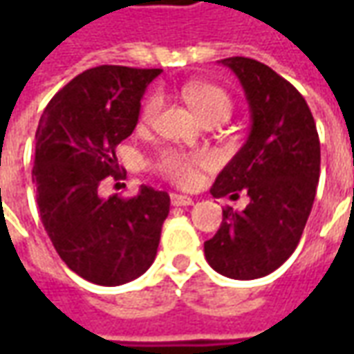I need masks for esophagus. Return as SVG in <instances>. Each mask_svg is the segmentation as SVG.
<instances>
[{
  "label": "esophagus",
  "instance_id": "esophagus-1",
  "mask_svg": "<svg viewBox=\"0 0 354 354\" xmlns=\"http://www.w3.org/2000/svg\"><path fill=\"white\" fill-rule=\"evenodd\" d=\"M170 205H172V207H189V205H193V199L192 197H187V195L172 193V195H170Z\"/></svg>",
  "mask_w": 354,
  "mask_h": 354
}]
</instances>
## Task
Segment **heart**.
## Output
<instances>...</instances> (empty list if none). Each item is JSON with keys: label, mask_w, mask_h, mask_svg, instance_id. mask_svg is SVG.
I'll list each match as a JSON object with an SVG mask.
<instances>
[{"label": "heart", "mask_w": 354, "mask_h": 354, "mask_svg": "<svg viewBox=\"0 0 354 354\" xmlns=\"http://www.w3.org/2000/svg\"><path fill=\"white\" fill-rule=\"evenodd\" d=\"M184 100L193 108V111L199 115L205 123L208 119H222L225 121L233 109L230 94L223 88L210 85V83H185L182 87ZM162 106L161 93H151L142 106L140 121L144 124H151L159 115ZM208 155H192L178 151L172 147L162 149L155 159V169L161 172L162 176L169 178L170 182L178 185H189L197 178V169L203 165H208Z\"/></svg>", "instance_id": "b5f03b06"}]
</instances>
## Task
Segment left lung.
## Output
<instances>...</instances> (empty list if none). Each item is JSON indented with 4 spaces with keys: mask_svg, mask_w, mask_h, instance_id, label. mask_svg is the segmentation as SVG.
<instances>
[{
    "mask_svg": "<svg viewBox=\"0 0 354 354\" xmlns=\"http://www.w3.org/2000/svg\"><path fill=\"white\" fill-rule=\"evenodd\" d=\"M222 64L245 88L250 132L210 193L218 199L245 192L250 203L243 212L223 210L205 256L223 277L252 281L296 250L319 184L320 142L311 109L292 83L252 58H223Z\"/></svg>",
    "mask_w": 354,
    "mask_h": 354,
    "instance_id": "obj_1",
    "label": "left lung"
}]
</instances>
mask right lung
<instances>
[{
	"instance_id": "obj_1",
	"label": "right lung",
	"mask_w": 354,
	"mask_h": 354,
	"mask_svg": "<svg viewBox=\"0 0 354 354\" xmlns=\"http://www.w3.org/2000/svg\"><path fill=\"white\" fill-rule=\"evenodd\" d=\"M159 73L91 68L53 96L35 131L32 180L43 227L66 266L94 284L119 286L146 273L169 216V193L147 185L131 199L98 195L104 178L121 176L115 147L134 131Z\"/></svg>"
}]
</instances>
